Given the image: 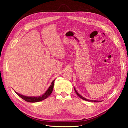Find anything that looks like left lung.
Here are the masks:
<instances>
[{"mask_svg": "<svg viewBox=\"0 0 128 128\" xmlns=\"http://www.w3.org/2000/svg\"><path fill=\"white\" fill-rule=\"evenodd\" d=\"M75 90V91L76 92V94H77V96H78L81 99H82L83 100H86V101H88V102H101V101H98V100H89V99H86L84 97H83V96H80L78 92H77L76 90L75 89V88H74Z\"/></svg>", "mask_w": 128, "mask_h": 128, "instance_id": "8db88e82", "label": "left lung"}]
</instances>
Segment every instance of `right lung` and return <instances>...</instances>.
<instances>
[{
	"label": "right lung",
	"mask_w": 128,
	"mask_h": 128,
	"mask_svg": "<svg viewBox=\"0 0 128 128\" xmlns=\"http://www.w3.org/2000/svg\"><path fill=\"white\" fill-rule=\"evenodd\" d=\"M55 80H54L53 82L51 83V86H50V87L48 88L47 90L44 94L40 96H25L21 94H19L18 93H17L16 92V94L21 97L22 99H23L25 101L27 102H39L40 101H42V100H44L45 99L47 98L48 96H50L52 94V91H53V86H54V82Z\"/></svg>",
	"instance_id": "right-lung-1"
}]
</instances>
